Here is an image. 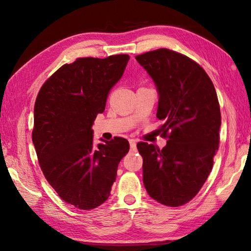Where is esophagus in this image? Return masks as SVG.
<instances>
[{"label": "esophagus", "instance_id": "esophagus-1", "mask_svg": "<svg viewBox=\"0 0 251 251\" xmlns=\"http://www.w3.org/2000/svg\"><path fill=\"white\" fill-rule=\"evenodd\" d=\"M129 145H130V151H135L136 150V141H134V139H130Z\"/></svg>", "mask_w": 251, "mask_h": 251}]
</instances>
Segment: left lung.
<instances>
[{"label": "left lung", "instance_id": "1", "mask_svg": "<svg viewBox=\"0 0 251 251\" xmlns=\"http://www.w3.org/2000/svg\"><path fill=\"white\" fill-rule=\"evenodd\" d=\"M136 59L158 90L156 117L167 139L163 150L137 144L144 186L156 201L179 207L196 196L214 165L222 124L217 93L205 70L184 54L158 49Z\"/></svg>", "mask_w": 251, "mask_h": 251}]
</instances>
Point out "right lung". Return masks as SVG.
<instances>
[{
    "instance_id": "obj_1",
    "label": "right lung",
    "mask_w": 251,
    "mask_h": 251,
    "mask_svg": "<svg viewBox=\"0 0 251 251\" xmlns=\"http://www.w3.org/2000/svg\"><path fill=\"white\" fill-rule=\"evenodd\" d=\"M128 59L127 54L76 58L50 75L37 94L32 141L41 169L58 196L78 209L107 201L129 151L123 137L95 146L92 130Z\"/></svg>"
}]
</instances>
